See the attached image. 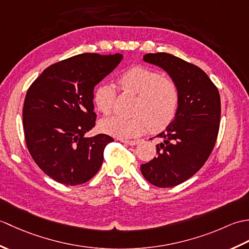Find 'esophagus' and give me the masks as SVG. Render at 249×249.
<instances>
[{"mask_svg": "<svg viewBox=\"0 0 249 249\" xmlns=\"http://www.w3.org/2000/svg\"><path fill=\"white\" fill-rule=\"evenodd\" d=\"M121 141L127 145H137L139 143L138 140H121Z\"/></svg>", "mask_w": 249, "mask_h": 249, "instance_id": "34e87169", "label": "esophagus"}]
</instances>
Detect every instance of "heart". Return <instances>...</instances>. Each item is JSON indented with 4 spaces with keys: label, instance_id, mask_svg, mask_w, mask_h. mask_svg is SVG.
Here are the masks:
<instances>
[{
    "label": "heart",
    "instance_id": "heart-1",
    "mask_svg": "<svg viewBox=\"0 0 249 249\" xmlns=\"http://www.w3.org/2000/svg\"><path fill=\"white\" fill-rule=\"evenodd\" d=\"M122 91L137 95L133 107L134 116L113 115L100 122L106 134L121 139L141 135L149 127L160 131L176 119L179 106V89L172 78L163 77L153 68L135 66L118 78ZM116 93L112 86L102 83L94 89L93 102L103 114L112 112Z\"/></svg>",
    "mask_w": 249,
    "mask_h": 249
}]
</instances>
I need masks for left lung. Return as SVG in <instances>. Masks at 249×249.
Returning a JSON list of instances; mask_svg holds the SVG:
<instances>
[{"label": "left lung", "instance_id": "obj_1", "mask_svg": "<svg viewBox=\"0 0 249 249\" xmlns=\"http://www.w3.org/2000/svg\"><path fill=\"white\" fill-rule=\"evenodd\" d=\"M143 60L165 70L179 89L176 119L157 137V157L141 165L142 176L157 187H173L197 173L208 160L217 139L220 96L206 73L178 56L158 52Z\"/></svg>", "mask_w": 249, "mask_h": 249}]
</instances>
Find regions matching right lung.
<instances>
[{
    "mask_svg": "<svg viewBox=\"0 0 249 249\" xmlns=\"http://www.w3.org/2000/svg\"><path fill=\"white\" fill-rule=\"evenodd\" d=\"M123 60V54L82 53L47 67L25 95V143L36 165L57 183L91 179L113 138L84 137L95 126L94 87Z\"/></svg>",
    "mask_w": 249,
    "mask_h": 249,
    "instance_id": "add662e5",
    "label": "right lung"
}]
</instances>
